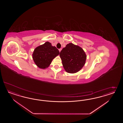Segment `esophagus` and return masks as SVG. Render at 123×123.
Segmentation results:
<instances>
[{
	"instance_id": "esophagus-1",
	"label": "esophagus",
	"mask_w": 123,
	"mask_h": 123,
	"mask_svg": "<svg viewBox=\"0 0 123 123\" xmlns=\"http://www.w3.org/2000/svg\"><path fill=\"white\" fill-rule=\"evenodd\" d=\"M59 51H60H60H61V50H62V49H59Z\"/></svg>"
}]
</instances>
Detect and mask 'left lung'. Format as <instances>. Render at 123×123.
Returning <instances> with one entry per match:
<instances>
[{
  "mask_svg": "<svg viewBox=\"0 0 123 123\" xmlns=\"http://www.w3.org/2000/svg\"><path fill=\"white\" fill-rule=\"evenodd\" d=\"M64 70L68 73L74 74L80 71L86 63V55L79 46L72 43L68 44L60 54Z\"/></svg>",
  "mask_w": 123,
  "mask_h": 123,
  "instance_id": "8db88e82",
  "label": "left lung"
}]
</instances>
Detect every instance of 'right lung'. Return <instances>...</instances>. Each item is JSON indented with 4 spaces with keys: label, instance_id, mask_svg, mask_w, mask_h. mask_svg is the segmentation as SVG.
<instances>
[{
    "label": "right lung",
    "instance_id": "right-lung-1",
    "mask_svg": "<svg viewBox=\"0 0 123 123\" xmlns=\"http://www.w3.org/2000/svg\"><path fill=\"white\" fill-rule=\"evenodd\" d=\"M60 54L59 50L56 47L52 46L48 41L37 46L34 50L32 58L37 67L45 69L49 66L52 60Z\"/></svg>",
    "mask_w": 123,
    "mask_h": 123
}]
</instances>
